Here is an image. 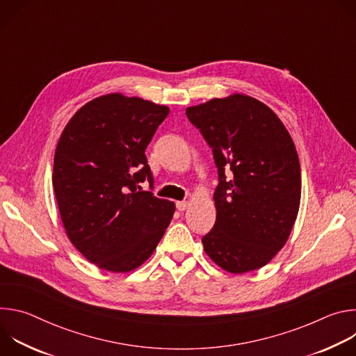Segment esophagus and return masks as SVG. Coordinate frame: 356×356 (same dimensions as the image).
Masks as SVG:
<instances>
[{
  "label": "esophagus",
  "mask_w": 356,
  "mask_h": 356,
  "mask_svg": "<svg viewBox=\"0 0 356 356\" xmlns=\"http://www.w3.org/2000/svg\"><path fill=\"white\" fill-rule=\"evenodd\" d=\"M187 207H188V202H187V201H177V202H176V209H177L179 211H184Z\"/></svg>",
  "instance_id": "1"
}]
</instances>
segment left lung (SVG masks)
Here are the masks:
<instances>
[{"label": "left lung", "mask_w": 356, "mask_h": 356, "mask_svg": "<svg viewBox=\"0 0 356 356\" xmlns=\"http://www.w3.org/2000/svg\"><path fill=\"white\" fill-rule=\"evenodd\" d=\"M213 149L218 170L207 255L229 273L257 270L286 243L297 218L301 173L297 150L277 115L243 94L186 110Z\"/></svg>", "instance_id": "1"}]
</instances>
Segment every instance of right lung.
Returning <instances> with one entry per match:
<instances>
[{"mask_svg": "<svg viewBox=\"0 0 356 356\" xmlns=\"http://www.w3.org/2000/svg\"><path fill=\"white\" fill-rule=\"evenodd\" d=\"M169 108L120 92L94 98L69 121L52 183L66 234L81 255L115 273L140 266L169 227L175 204L154 184L145 150Z\"/></svg>", "mask_w": 356, "mask_h": 356, "instance_id": "add662e5", "label": "right lung"}]
</instances>
